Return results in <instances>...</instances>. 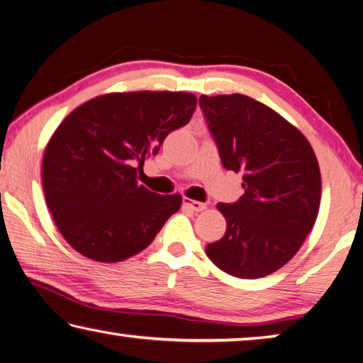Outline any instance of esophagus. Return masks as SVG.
I'll return each mask as SVG.
<instances>
[{"label":"esophagus","instance_id":"esophagus-1","mask_svg":"<svg viewBox=\"0 0 363 363\" xmlns=\"http://www.w3.org/2000/svg\"><path fill=\"white\" fill-rule=\"evenodd\" d=\"M182 204L184 206H187L189 209H191V211H195V212H200V211H204L206 209V203H200V201H194V200H190V198H184L182 200Z\"/></svg>","mask_w":363,"mask_h":363}]
</instances>
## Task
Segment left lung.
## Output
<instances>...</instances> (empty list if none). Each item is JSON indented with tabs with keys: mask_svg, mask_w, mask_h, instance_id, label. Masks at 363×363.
I'll return each mask as SVG.
<instances>
[{
	"mask_svg": "<svg viewBox=\"0 0 363 363\" xmlns=\"http://www.w3.org/2000/svg\"><path fill=\"white\" fill-rule=\"evenodd\" d=\"M200 106L223 167L244 174V195L217 204L226 231L206 255L233 277L261 279L285 266L313 228L321 203L316 155L294 125L252 97L203 94Z\"/></svg>",
	"mask_w": 363,
	"mask_h": 363,
	"instance_id": "1",
	"label": "left lung"
}]
</instances>
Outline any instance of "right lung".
Masks as SVG:
<instances>
[{
  "label": "right lung",
  "mask_w": 363,
  "mask_h": 363,
  "mask_svg": "<svg viewBox=\"0 0 363 363\" xmlns=\"http://www.w3.org/2000/svg\"><path fill=\"white\" fill-rule=\"evenodd\" d=\"M195 108L190 92H115L91 99L62 121L45 149L42 184L70 247L89 259L118 262L152 242L182 196L155 194L137 176Z\"/></svg>",
  "instance_id": "1"
}]
</instances>
